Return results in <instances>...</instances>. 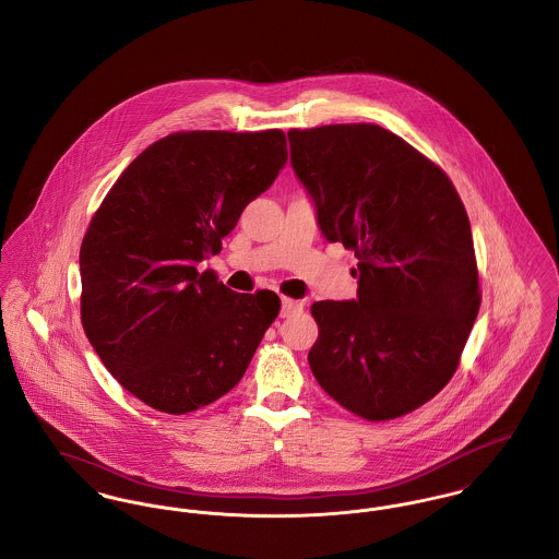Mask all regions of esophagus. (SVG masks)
I'll return each instance as SVG.
<instances>
[{
    "label": "esophagus",
    "mask_w": 559,
    "mask_h": 559,
    "mask_svg": "<svg viewBox=\"0 0 559 559\" xmlns=\"http://www.w3.org/2000/svg\"><path fill=\"white\" fill-rule=\"evenodd\" d=\"M301 301L292 300V298H283L281 300V317H292L296 312H300Z\"/></svg>",
    "instance_id": "1"
}]
</instances>
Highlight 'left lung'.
Returning <instances> with one entry per match:
<instances>
[{
	"mask_svg": "<svg viewBox=\"0 0 559 559\" xmlns=\"http://www.w3.org/2000/svg\"><path fill=\"white\" fill-rule=\"evenodd\" d=\"M287 135L323 238L359 259L357 300L310 308V370L364 419L406 415L449 383L478 314L466 209L447 174L379 126Z\"/></svg>",
	"mask_w": 559,
	"mask_h": 559,
	"instance_id": "obj_1",
	"label": "left lung"
}]
</instances>
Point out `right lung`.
<instances>
[{"instance_id":"obj_1","label":"right lung","mask_w":559,"mask_h":559,"mask_svg":"<svg viewBox=\"0 0 559 559\" xmlns=\"http://www.w3.org/2000/svg\"><path fill=\"white\" fill-rule=\"evenodd\" d=\"M287 164L281 129L180 131L142 151L91 218L81 317L108 372L185 415L238 385L281 300L198 272Z\"/></svg>"}]
</instances>
